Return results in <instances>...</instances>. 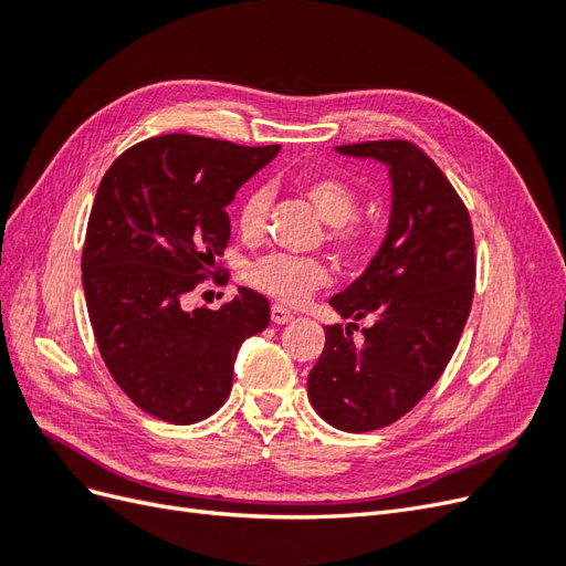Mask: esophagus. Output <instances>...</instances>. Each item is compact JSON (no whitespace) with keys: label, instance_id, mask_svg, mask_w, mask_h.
<instances>
[{"label":"esophagus","instance_id":"esophagus-1","mask_svg":"<svg viewBox=\"0 0 566 566\" xmlns=\"http://www.w3.org/2000/svg\"><path fill=\"white\" fill-rule=\"evenodd\" d=\"M293 318H295V314L290 312V310H285V306H281V304H273V306H271V321H273V323L283 325V323H290Z\"/></svg>","mask_w":566,"mask_h":566}]
</instances>
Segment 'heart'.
Masks as SVG:
<instances>
[{
    "instance_id": "b5f03b06",
    "label": "heart",
    "mask_w": 566,
    "mask_h": 566,
    "mask_svg": "<svg viewBox=\"0 0 566 566\" xmlns=\"http://www.w3.org/2000/svg\"><path fill=\"white\" fill-rule=\"evenodd\" d=\"M306 196L325 224H331V238L335 245L347 252L358 254L366 245V233L349 224L358 214V196L354 188L337 177H321L310 181ZM269 210V191L254 188L250 191L238 210V227L245 238L260 235L264 229V219ZM331 281V271L314 256H295V254H269L250 264L248 283L262 290L269 297L287 304H297L310 297L314 290Z\"/></svg>"
}]
</instances>
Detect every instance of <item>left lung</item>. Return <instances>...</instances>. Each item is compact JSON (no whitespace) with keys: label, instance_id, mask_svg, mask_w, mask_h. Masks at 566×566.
Instances as JSON below:
<instances>
[{"label":"left lung","instance_id":"obj_1","mask_svg":"<svg viewBox=\"0 0 566 566\" xmlns=\"http://www.w3.org/2000/svg\"><path fill=\"white\" fill-rule=\"evenodd\" d=\"M335 150L389 169L391 212L366 271L331 297L352 323L325 328L306 387L325 422L370 432L406 416L451 361L474 295V238L465 205L418 146L389 139ZM361 317L374 325L356 343Z\"/></svg>","mask_w":566,"mask_h":566}]
</instances>
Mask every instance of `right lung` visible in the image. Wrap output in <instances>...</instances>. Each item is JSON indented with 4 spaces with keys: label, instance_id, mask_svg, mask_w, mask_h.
Here are the masks:
<instances>
[{
    "label": "right lung",
    "instance_id": "obj_1",
    "mask_svg": "<svg viewBox=\"0 0 566 566\" xmlns=\"http://www.w3.org/2000/svg\"><path fill=\"white\" fill-rule=\"evenodd\" d=\"M279 150L153 136L98 184L82 250L84 297L113 380L153 418H210L231 394L238 349L269 325V302L250 287L221 310H186V295L229 243L227 205Z\"/></svg>",
    "mask_w": 566,
    "mask_h": 566
}]
</instances>
